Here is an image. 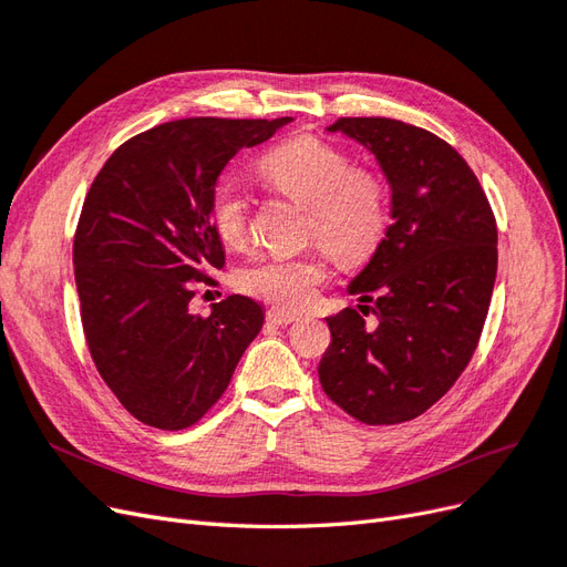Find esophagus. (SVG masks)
<instances>
[{"label": "esophagus", "instance_id": "34e87169", "mask_svg": "<svg viewBox=\"0 0 567 567\" xmlns=\"http://www.w3.org/2000/svg\"><path fill=\"white\" fill-rule=\"evenodd\" d=\"M298 319H300V315L279 310V307H271V310L267 312V321H269V323H277V326H288V323H293V321H298Z\"/></svg>", "mask_w": 567, "mask_h": 567}]
</instances>
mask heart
<instances>
[{
  "mask_svg": "<svg viewBox=\"0 0 567 567\" xmlns=\"http://www.w3.org/2000/svg\"><path fill=\"white\" fill-rule=\"evenodd\" d=\"M257 175L274 192L307 205V236L342 265H359L379 250L390 221V186L379 169L354 165L348 151L298 134L267 151ZM215 234L231 248L250 238V203L229 182H219L208 200ZM329 279L321 255H267L238 271L244 293L277 305L279 310H302Z\"/></svg>",
  "mask_w": 567,
  "mask_h": 567,
  "instance_id": "heart-1",
  "label": "heart"
}]
</instances>
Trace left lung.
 <instances>
[{
    "instance_id": "8db88e82",
    "label": "left lung",
    "mask_w": 567,
    "mask_h": 567,
    "mask_svg": "<svg viewBox=\"0 0 567 567\" xmlns=\"http://www.w3.org/2000/svg\"><path fill=\"white\" fill-rule=\"evenodd\" d=\"M329 130L379 158L392 225L350 286L364 305L326 319L319 381L357 421L404 423L456 383L477 348L496 279V219L468 163L433 132L392 117H340Z\"/></svg>"
}]
</instances>
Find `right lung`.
Returning <instances> with one entry per match:
<instances>
[{"mask_svg": "<svg viewBox=\"0 0 567 567\" xmlns=\"http://www.w3.org/2000/svg\"><path fill=\"white\" fill-rule=\"evenodd\" d=\"M290 117H186L132 136L99 169L73 241L82 331L101 379L161 431L200 421L262 329L260 305L229 296L192 315L225 250L208 200L225 165Z\"/></svg>", "mask_w": 567, "mask_h": 567, "instance_id": "1", "label": "right lung"}]
</instances>
